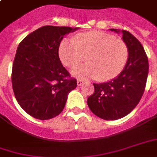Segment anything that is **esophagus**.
<instances>
[{
	"mask_svg": "<svg viewBox=\"0 0 157 157\" xmlns=\"http://www.w3.org/2000/svg\"><path fill=\"white\" fill-rule=\"evenodd\" d=\"M83 84H85V82L82 80H77V85L78 86H82Z\"/></svg>",
	"mask_w": 157,
	"mask_h": 157,
	"instance_id": "34e87169",
	"label": "esophagus"
}]
</instances>
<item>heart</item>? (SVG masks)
<instances>
[{"label":"heart","mask_w":157,"mask_h":157,"mask_svg":"<svg viewBox=\"0 0 157 157\" xmlns=\"http://www.w3.org/2000/svg\"><path fill=\"white\" fill-rule=\"evenodd\" d=\"M87 63L73 69L79 78H97L107 81L120 74L127 64L129 51L124 40L103 31L82 33L72 39H63L59 47L61 62L74 67L83 60Z\"/></svg>","instance_id":"obj_1"}]
</instances>
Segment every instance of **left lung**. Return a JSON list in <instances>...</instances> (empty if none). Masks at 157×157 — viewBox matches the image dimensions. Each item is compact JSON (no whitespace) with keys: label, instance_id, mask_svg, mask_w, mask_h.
Here are the masks:
<instances>
[{"label":"left lung","instance_id":"left-lung-1","mask_svg":"<svg viewBox=\"0 0 157 157\" xmlns=\"http://www.w3.org/2000/svg\"><path fill=\"white\" fill-rule=\"evenodd\" d=\"M119 33L121 29H110ZM129 51L128 62L117 77L104 83H94V94L87 105L97 117L106 121L126 117L140 103L145 89L149 63L143 46L130 32L121 30Z\"/></svg>","mask_w":157,"mask_h":157}]
</instances>
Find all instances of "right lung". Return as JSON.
Wrapping results in <instances>:
<instances>
[{
	"label": "right lung",
	"instance_id": "add662e5",
	"mask_svg": "<svg viewBox=\"0 0 157 157\" xmlns=\"http://www.w3.org/2000/svg\"><path fill=\"white\" fill-rule=\"evenodd\" d=\"M77 28L46 25L33 31L17 47L12 85L17 103L27 114L48 120L62 112L71 90L77 86L59 57L64 35Z\"/></svg>",
	"mask_w": 157,
	"mask_h": 157
}]
</instances>
